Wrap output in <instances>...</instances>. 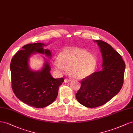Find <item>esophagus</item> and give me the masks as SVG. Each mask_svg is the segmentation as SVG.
<instances>
[{"label": "esophagus", "mask_w": 133, "mask_h": 133, "mask_svg": "<svg viewBox=\"0 0 133 133\" xmlns=\"http://www.w3.org/2000/svg\"><path fill=\"white\" fill-rule=\"evenodd\" d=\"M70 81H71V79H68V78H66L65 79V83H67V82H69Z\"/></svg>", "instance_id": "obj_1"}]
</instances>
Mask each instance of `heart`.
Segmentation results:
<instances>
[{
	"instance_id": "heart-1",
	"label": "heart",
	"mask_w": 133,
	"mask_h": 133,
	"mask_svg": "<svg viewBox=\"0 0 133 133\" xmlns=\"http://www.w3.org/2000/svg\"><path fill=\"white\" fill-rule=\"evenodd\" d=\"M55 66L58 70L66 71L70 67V72L76 78H83L91 75L95 71L96 61L95 57L86 51L79 49L63 50L56 59Z\"/></svg>"
}]
</instances>
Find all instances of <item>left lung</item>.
I'll return each mask as SVG.
<instances>
[{"instance_id": "8db88e82", "label": "left lung", "mask_w": 133, "mask_h": 133, "mask_svg": "<svg viewBox=\"0 0 133 133\" xmlns=\"http://www.w3.org/2000/svg\"><path fill=\"white\" fill-rule=\"evenodd\" d=\"M96 41L102 54L103 69L81 80L76 95L80 104L91 108L104 104L121 91L125 68L121 55L112 46L102 40Z\"/></svg>"}]
</instances>
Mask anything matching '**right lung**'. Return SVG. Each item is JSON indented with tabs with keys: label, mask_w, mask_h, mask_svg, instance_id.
Segmentation results:
<instances>
[{
	"label": "right lung",
	"mask_w": 133,
	"mask_h": 133,
	"mask_svg": "<svg viewBox=\"0 0 133 133\" xmlns=\"http://www.w3.org/2000/svg\"><path fill=\"white\" fill-rule=\"evenodd\" d=\"M44 44L25 45L12 58L10 63L11 87L15 96L30 106L40 108L52 103L57 98L59 87L63 82V78H54L50 74L51 68L46 62L40 71L29 69L28 59L34 52L51 57L49 50L43 49Z\"/></svg>",
	"instance_id": "1"
}]
</instances>
